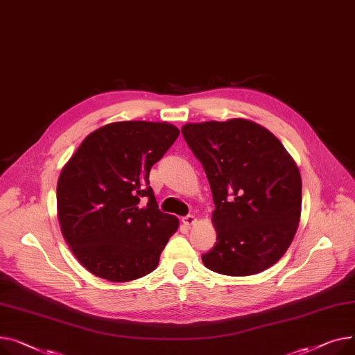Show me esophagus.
<instances>
[{
    "mask_svg": "<svg viewBox=\"0 0 355 355\" xmlns=\"http://www.w3.org/2000/svg\"><path fill=\"white\" fill-rule=\"evenodd\" d=\"M196 220H198V219H196L193 215H187V216H183V218H182V222H183V225H186V226L195 225Z\"/></svg>",
    "mask_w": 355,
    "mask_h": 355,
    "instance_id": "1",
    "label": "esophagus"
}]
</instances>
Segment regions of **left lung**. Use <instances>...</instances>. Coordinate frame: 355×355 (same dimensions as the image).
<instances>
[{
    "label": "left lung",
    "mask_w": 355,
    "mask_h": 355,
    "mask_svg": "<svg viewBox=\"0 0 355 355\" xmlns=\"http://www.w3.org/2000/svg\"><path fill=\"white\" fill-rule=\"evenodd\" d=\"M182 135L202 163L215 202L216 243L203 265L229 277L272 266L293 242L302 203L298 166L284 144L248 119L186 123Z\"/></svg>",
    "instance_id": "8db88e82"
}]
</instances>
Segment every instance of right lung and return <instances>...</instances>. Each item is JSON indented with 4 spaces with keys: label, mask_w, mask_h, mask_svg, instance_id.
<instances>
[{
    "label": "right lung",
    "mask_w": 355,
    "mask_h": 355,
    "mask_svg": "<svg viewBox=\"0 0 355 355\" xmlns=\"http://www.w3.org/2000/svg\"><path fill=\"white\" fill-rule=\"evenodd\" d=\"M179 133L166 121L109 123L83 140L61 169V234L93 275L129 282L156 269L179 220L159 211L149 173ZM143 196L150 198L146 207Z\"/></svg>",
    "instance_id": "1"
}]
</instances>
